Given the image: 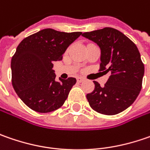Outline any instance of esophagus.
I'll list each match as a JSON object with an SVG mask.
<instances>
[{
  "label": "esophagus",
  "mask_w": 150,
  "mask_h": 150,
  "mask_svg": "<svg viewBox=\"0 0 150 150\" xmlns=\"http://www.w3.org/2000/svg\"><path fill=\"white\" fill-rule=\"evenodd\" d=\"M77 81H78V83H82V82L84 81V78H81V77H78V78H77Z\"/></svg>",
  "instance_id": "obj_1"
}]
</instances>
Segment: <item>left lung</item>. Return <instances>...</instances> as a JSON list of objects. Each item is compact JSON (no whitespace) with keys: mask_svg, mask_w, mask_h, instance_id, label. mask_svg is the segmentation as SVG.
<instances>
[{"mask_svg":"<svg viewBox=\"0 0 150 150\" xmlns=\"http://www.w3.org/2000/svg\"><path fill=\"white\" fill-rule=\"evenodd\" d=\"M82 36L99 47L100 71L110 73L103 87L93 81L94 90L87 94L90 107L106 115L123 112L135 101L142 88L144 66L136 45L112 27L84 32Z\"/></svg>","mask_w":150,"mask_h":150,"instance_id":"8db88e82","label":"left lung"}]
</instances>
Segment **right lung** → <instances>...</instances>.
<instances>
[{
  "instance_id": "obj_1",
  "label": "right lung",
  "mask_w": 150,
  "mask_h": 150,
  "mask_svg": "<svg viewBox=\"0 0 150 150\" xmlns=\"http://www.w3.org/2000/svg\"><path fill=\"white\" fill-rule=\"evenodd\" d=\"M81 35V32L47 28L21 42L11 58V83L26 106L36 112H50L63 105L77 80L56 81L53 62L62 60L69 45Z\"/></svg>"
}]
</instances>
